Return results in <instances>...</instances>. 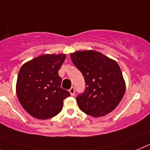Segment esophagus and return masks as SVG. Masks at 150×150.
Here are the masks:
<instances>
[{"label":"esophagus","mask_w":150,"mask_h":150,"mask_svg":"<svg viewBox=\"0 0 150 150\" xmlns=\"http://www.w3.org/2000/svg\"><path fill=\"white\" fill-rule=\"evenodd\" d=\"M69 93H70V94H71V96H74V95H75V88H74L73 87H71V88L69 89Z\"/></svg>","instance_id":"obj_1"}]
</instances>
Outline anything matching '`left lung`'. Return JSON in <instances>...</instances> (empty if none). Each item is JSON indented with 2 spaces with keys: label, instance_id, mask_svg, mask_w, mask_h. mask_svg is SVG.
Segmentation results:
<instances>
[{
  "label": "left lung",
  "instance_id": "8db88e82",
  "mask_svg": "<svg viewBox=\"0 0 150 150\" xmlns=\"http://www.w3.org/2000/svg\"><path fill=\"white\" fill-rule=\"evenodd\" d=\"M86 83L77 96L81 110L93 117H103L116 108L125 91V83L118 63L98 52L78 51L70 54Z\"/></svg>",
  "mask_w": 150,
  "mask_h": 150
}]
</instances>
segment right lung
I'll return each instance as SVG.
<instances>
[{
    "instance_id": "1",
    "label": "right lung",
    "mask_w": 150,
    "mask_h": 150,
    "mask_svg": "<svg viewBox=\"0 0 150 150\" xmlns=\"http://www.w3.org/2000/svg\"><path fill=\"white\" fill-rule=\"evenodd\" d=\"M66 54H43L21 67L16 82V94L23 108L40 120L52 118L63 108L69 92L60 87L58 70Z\"/></svg>"
}]
</instances>
